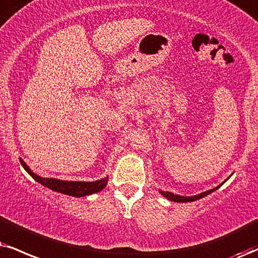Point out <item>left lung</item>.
<instances>
[{"instance_id": "left-lung-1", "label": "left lung", "mask_w": 258, "mask_h": 258, "mask_svg": "<svg viewBox=\"0 0 258 258\" xmlns=\"http://www.w3.org/2000/svg\"><path fill=\"white\" fill-rule=\"evenodd\" d=\"M220 186H221V184L220 185H218L217 187H214V189H211V190H208V191L201 192V194H199V195H195V196H180V195H177V194H172L170 191H160V194L164 197H166L167 200H170V201H173V202H192V201H196V200L202 199V197H205L207 195H209V194L215 191V190Z\"/></svg>"}]
</instances>
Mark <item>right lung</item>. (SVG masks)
<instances>
[{"mask_svg": "<svg viewBox=\"0 0 258 258\" xmlns=\"http://www.w3.org/2000/svg\"><path fill=\"white\" fill-rule=\"evenodd\" d=\"M20 163L22 165V167L26 170V172L30 174L34 180L40 183L41 185L49 187V189L53 190V191L66 194V195L69 196L82 197L91 195V194L99 192L107 184V177L103 178V179L95 180V182H69V180H61L56 179V178H43L34 173L33 171L25 164V161L22 160V159H20Z\"/></svg>", "mask_w": 258, "mask_h": 258, "instance_id": "obj_1", "label": "right lung"}]
</instances>
